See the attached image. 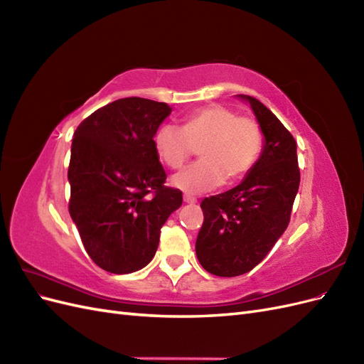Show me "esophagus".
<instances>
[{
  "label": "esophagus",
  "mask_w": 364,
  "mask_h": 364,
  "mask_svg": "<svg viewBox=\"0 0 364 364\" xmlns=\"http://www.w3.org/2000/svg\"><path fill=\"white\" fill-rule=\"evenodd\" d=\"M183 202L185 203H190V205H194V203H197V199L194 196H191V194H183Z\"/></svg>",
  "instance_id": "34e87169"
}]
</instances>
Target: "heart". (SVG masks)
<instances>
[{"label": "heart", "instance_id": "obj_1", "mask_svg": "<svg viewBox=\"0 0 364 364\" xmlns=\"http://www.w3.org/2000/svg\"><path fill=\"white\" fill-rule=\"evenodd\" d=\"M153 146L170 168L182 167L193 155L194 146H200L202 159L171 179L174 188L200 194L225 181L235 182L252 170L262 150V132L255 119L238 117L226 106L211 105L186 115L182 129L174 124L159 126Z\"/></svg>", "mask_w": 364, "mask_h": 364}]
</instances>
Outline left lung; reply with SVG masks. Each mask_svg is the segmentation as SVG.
Instances as JSON below:
<instances>
[{
    "label": "left lung",
    "mask_w": 364,
    "mask_h": 364,
    "mask_svg": "<svg viewBox=\"0 0 364 364\" xmlns=\"http://www.w3.org/2000/svg\"><path fill=\"white\" fill-rule=\"evenodd\" d=\"M237 97L249 103L261 127V155L235 188L203 199L196 240L202 267L225 278L245 274L266 258L289 226L301 182L290 132L257 98Z\"/></svg>",
    "instance_id": "8db88e82"
}]
</instances>
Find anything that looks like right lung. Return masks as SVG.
Wrapping results in <instances>:
<instances>
[{
	"instance_id": "obj_1",
	"label": "right lung",
	"mask_w": 364,
	"mask_h": 364,
	"mask_svg": "<svg viewBox=\"0 0 364 364\" xmlns=\"http://www.w3.org/2000/svg\"><path fill=\"white\" fill-rule=\"evenodd\" d=\"M171 114L167 103L119 98L75 129L68 182L70 214L87 255L106 272L126 274L153 259L161 228L182 205L153 146Z\"/></svg>"
}]
</instances>
